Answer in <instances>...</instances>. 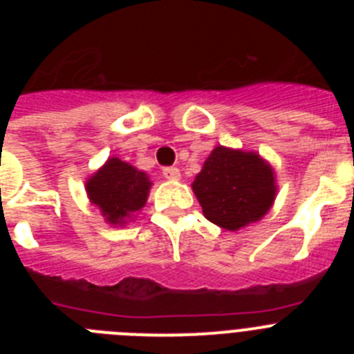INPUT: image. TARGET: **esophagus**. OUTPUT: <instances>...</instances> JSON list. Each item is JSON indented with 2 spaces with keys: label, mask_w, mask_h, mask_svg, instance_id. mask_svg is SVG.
Wrapping results in <instances>:
<instances>
[{
  "label": "esophagus",
  "mask_w": 354,
  "mask_h": 354,
  "mask_svg": "<svg viewBox=\"0 0 354 354\" xmlns=\"http://www.w3.org/2000/svg\"><path fill=\"white\" fill-rule=\"evenodd\" d=\"M162 175H165L168 180H179L180 179L179 168H175V167L165 168V170H162Z\"/></svg>",
  "instance_id": "34e87169"
}]
</instances>
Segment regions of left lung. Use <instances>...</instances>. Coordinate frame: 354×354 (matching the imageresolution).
Returning <instances> with one entry per match:
<instances>
[{"instance_id": "obj_1", "label": "left lung", "mask_w": 354, "mask_h": 354, "mask_svg": "<svg viewBox=\"0 0 354 354\" xmlns=\"http://www.w3.org/2000/svg\"><path fill=\"white\" fill-rule=\"evenodd\" d=\"M192 189L211 223L237 232L261 221L273 207L277 174L255 150L218 145L196 174Z\"/></svg>"}]
</instances>
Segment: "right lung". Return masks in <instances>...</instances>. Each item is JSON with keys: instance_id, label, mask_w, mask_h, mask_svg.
Masks as SVG:
<instances>
[{"instance_id": "obj_1", "label": "right lung", "mask_w": 354, "mask_h": 354, "mask_svg": "<svg viewBox=\"0 0 354 354\" xmlns=\"http://www.w3.org/2000/svg\"><path fill=\"white\" fill-rule=\"evenodd\" d=\"M150 187L152 180L145 171L117 156L108 158L84 183L90 204L101 211L111 227H126L133 221L134 214L145 207Z\"/></svg>"}]
</instances>
